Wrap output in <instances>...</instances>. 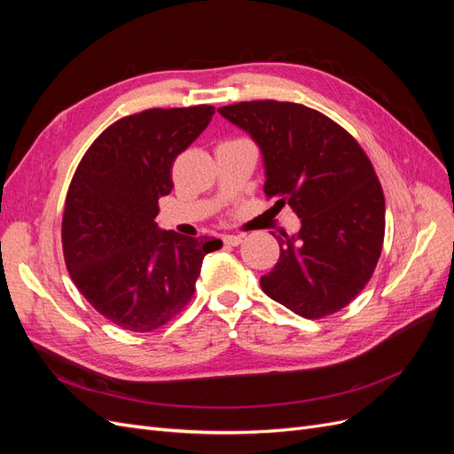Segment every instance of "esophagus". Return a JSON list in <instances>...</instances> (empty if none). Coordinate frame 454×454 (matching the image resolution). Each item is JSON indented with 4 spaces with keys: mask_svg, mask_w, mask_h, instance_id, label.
I'll return each instance as SVG.
<instances>
[{
    "mask_svg": "<svg viewBox=\"0 0 454 454\" xmlns=\"http://www.w3.org/2000/svg\"><path fill=\"white\" fill-rule=\"evenodd\" d=\"M244 240V235H225L223 242L229 246H239Z\"/></svg>",
    "mask_w": 454,
    "mask_h": 454,
    "instance_id": "1",
    "label": "esophagus"
}]
</instances>
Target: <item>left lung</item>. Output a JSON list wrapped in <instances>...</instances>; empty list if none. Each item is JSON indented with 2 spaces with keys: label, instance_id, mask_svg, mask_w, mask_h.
Instances as JSON below:
<instances>
[{
  "label": "left lung",
  "instance_id": "8db88e82",
  "mask_svg": "<svg viewBox=\"0 0 454 454\" xmlns=\"http://www.w3.org/2000/svg\"><path fill=\"white\" fill-rule=\"evenodd\" d=\"M217 112L261 147L274 208L287 204L301 217L299 232L278 239L261 290L309 320L345 309L373 277L384 242V193L365 151L303 104L254 100Z\"/></svg>",
  "mask_w": 454,
  "mask_h": 454
}]
</instances>
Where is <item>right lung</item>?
I'll list each match as a JSON object with an SVG mask.
<instances>
[{"instance_id": "add662e5", "label": "right lung", "mask_w": 454, "mask_h": 454, "mask_svg": "<svg viewBox=\"0 0 454 454\" xmlns=\"http://www.w3.org/2000/svg\"><path fill=\"white\" fill-rule=\"evenodd\" d=\"M214 106L151 107L109 125L79 160L62 215L66 269L77 290L115 325L155 332L195 295L219 239L184 237L155 223L174 187L176 157L208 127Z\"/></svg>"}]
</instances>
